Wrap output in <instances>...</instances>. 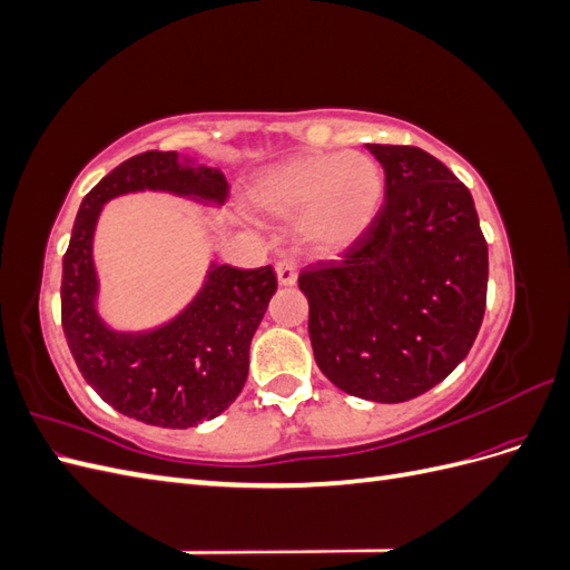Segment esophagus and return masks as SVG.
<instances>
[{
    "label": "esophagus",
    "mask_w": 570,
    "mask_h": 570,
    "mask_svg": "<svg viewBox=\"0 0 570 570\" xmlns=\"http://www.w3.org/2000/svg\"><path fill=\"white\" fill-rule=\"evenodd\" d=\"M275 273H278V283L281 285H295V281H297V264L292 262V258H281V262L275 264Z\"/></svg>",
    "instance_id": "34e87169"
}]
</instances>
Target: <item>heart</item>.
<instances>
[{"instance_id": "obj_1", "label": "heart", "mask_w": 570, "mask_h": 570, "mask_svg": "<svg viewBox=\"0 0 570 570\" xmlns=\"http://www.w3.org/2000/svg\"><path fill=\"white\" fill-rule=\"evenodd\" d=\"M383 193V168L364 154H302L258 176L249 199L268 216L302 214L306 245L337 252L371 226Z\"/></svg>"}]
</instances>
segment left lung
<instances>
[{"mask_svg":"<svg viewBox=\"0 0 570 570\" xmlns=\"http://www.w3.org/2000/svg\"><path fill=\"white\" fill-rule=\"evenodd\" d=\"M385 202L342 252L299 273L323 375L361 400L396 404L442 383L485 316L488 243L473 197L433 154L368 145Z\"/></svg>","mask_w":570,"mask_h":570,"instance_id":"obj_1","label":"left lung"}]
</instances>
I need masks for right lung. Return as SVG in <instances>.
<instances>
[{
    "mask_svg": "<svg viewBox=\"0 0 570 570\" xmlns=\"http://www.w3.org/2000/svg\"><path fill=\"white\" fill-rule=\"evenodd\" d=\"M137 189L220 204L230 187L220 170L195 168L176 151L157 149L130 157L101 178L85 195L63 254V335L85 381L116 411L149 425L193 428L216 419L243 392L249 344L278 278L271 266L243 271L214 264L195 302L159 331H109L95 308L92 235L105 202Z\"/></svg>",
    "mask_w": 570,
    "mask_h": 570,
    "instance_id": "right-lung-1",
    "label": "right lung"
}]
</instances>
